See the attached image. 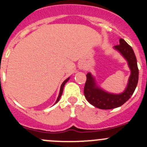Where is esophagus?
Segmentation results:
<instances>
[{
	"mask_svg": "<svg viewBox=\"0 0 147 147\" xmlns=\"http://www.w3.org/2000/svg\"><path fill=\"white\" fill-rule=\"evenodd\" d=\"M81 69H82V68H81Z\"/></svg>",
	"mask_w": 147,
	"mask_h": 147,
	"instance_id": "esophagus-1",
	"label": "esophagus"
}]
</instances>
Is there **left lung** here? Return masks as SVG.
Masks as SVG:
<instances>
[{
    "label": "left lung",
    "mask_w": 147,
    "mask_h": 147,
    "mask_svg": "<svg viewBox=\"0 0 147 147\" xmlns=\"http://www.w3.org/2000/svg\"><path fill=\"white\" fill-rule=\"evenodd\" d=\"M114 49L127 61L131 75L126 89L121 94H114L107 92L98 87L91 73L86 74V81L84 90V96L91 105L101 109H111L123 105L134 94L139 79L137 61L132 48L123 39L120 38L119 45L114 46Z\"/></svg>",
    "instance_id": "1"
}]
</instances>
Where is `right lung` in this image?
Returning <instances> with one entry per match:
<instances>
[{
  "label": "right lung",
  "instance_id": "right-lung-1",
  "mask_svg": "<svg viewBox=\"0 0 147 147\" xmlns=\"http://www.w3.org/2000/svg\"><path fill=\"white\" fill-rule=\"evenodd\" d=\"M69 78H70V77H69V78H68L67 79H66V80H65V81H63V83H62L61 86V88H60V92H59V96H58V98H57V100H56V103H57L58 101H59V99H60L61 96V95H62V93H63V87H64V86H65V84H66V83L68 81H69ZM56 103H55V104H56Z\"/></svg>",
  "mask_w": 147,
  "mask_h": 147
}]
</instances>
